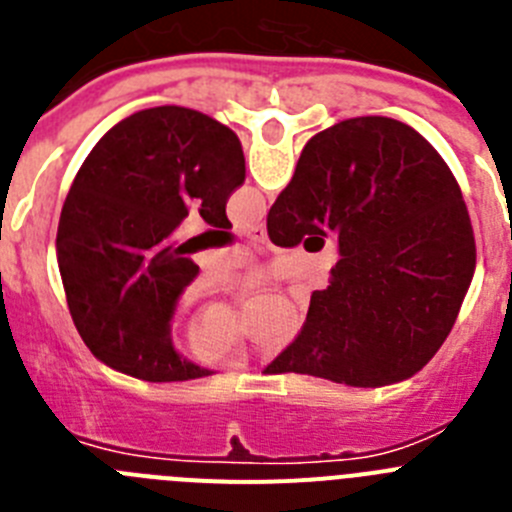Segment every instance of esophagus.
<instances>
[{
    "instance_id": "1",
    "label": "esophagus",
    "mask_w": 512,
    "mask_h": 512,
    "mask_svg": "<svg viewBox=\"0 0 512 512\" xmlns=\"http://www.w3.org/2000/svg\"><path fill=\"white\" fill-rule=\"evenodd\" d=\"M246 235H248V238H251L253 243H264V241H266V228H264V223L251 225V228L246 230Z\"/></svg>"
}]
</instances>
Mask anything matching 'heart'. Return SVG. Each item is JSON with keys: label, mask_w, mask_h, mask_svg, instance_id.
Returning <instances> with one entry per match:
<instances>
[{"label": "heart", "mask_w": 512, "mask_h": 512, "mask_svg": "<svg viewBox=\"0 0 512 512\" xmlns=\"http://www.w3.org/2000/svg\"><path fill=\"white\" fill-rule=\"evenodd\" d=\"M300 325H302L300 318L289 325L284 341H292V338L300 333ZM187 348H189V354H192L197 361L215 364V361H228L233 359V356H238V351H241V341H238V333H235V325L230 318H223V320L197 318L187 330Z\"/></svg>", "instance_id": "1"}]
</instances>
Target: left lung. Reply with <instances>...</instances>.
I'll return each instance as SVG.
<instances>
[{
  "label": "left lung",
  "instance_id": "8db88e82",
  "mask_svg": "<svg viewBox=\"0 0 512 512\" xmlns=\"http://www.w3.org/2000/svg\"><path fill=\"white\" fill-rule=\"evenodd\" d=\"M246 179L238 135L189 107H151L99 138L58 220L56 256L81 341L102 364L143 382L210 377L171 346V315L197 277L171 233L192 207L230 228L225 202Z\"/></svg>",
  "mask_w": 512,
  "mask_h": 512
}]
</instances>
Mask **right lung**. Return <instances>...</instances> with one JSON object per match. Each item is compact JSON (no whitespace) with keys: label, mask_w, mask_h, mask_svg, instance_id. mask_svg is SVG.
<instances>
[{"label":"right lung","mask_w":512,"mask_h":512,"mask_svg":"<svg viewBox=\"0 0 512 512\" xmlns=\"http://www.w3.org/2000/svg\"><path fill=\"white\" fill-rule=\"evenodd\" d=\"M274 246L338 235L341 261L312 292L295 343L264 374L387 387L418 374L451 333L477 266L454 174L410 125L369 115L312 135L266 217Z\"/></svg>","instance_id":"1"}]
</instances>
